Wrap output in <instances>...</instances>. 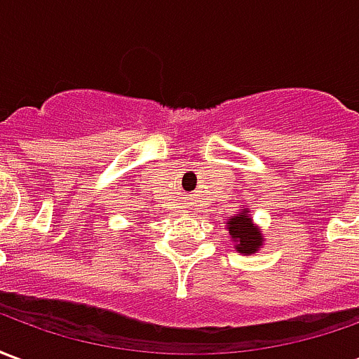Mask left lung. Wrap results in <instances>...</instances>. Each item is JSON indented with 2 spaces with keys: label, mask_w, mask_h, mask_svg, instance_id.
I'll return each mask as SVG.
<instances>
[{
  "label": "left lung",
  "mask_w": 359,
  "mask_h": 359,
  "mask_svg": "<svg viewBox=\"0 0 359 359\" xmlns=\"http://www.w3.org/2000/svg\"><path fill=\"white\" fill-rule=\"evenodd\" d=\"M229 234L236 242V250L241 254H254L262 246V233L252 226L246 211L244 215H236L229 221Z\"/></svg>",
  "instance_id": "8db88e82"
}]
</instances>
